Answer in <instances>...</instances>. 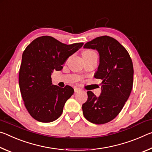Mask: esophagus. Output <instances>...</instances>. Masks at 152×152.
I'll return each mask as SVG.
<instances>
[{
  "label": "esophagus",
  "mask_w": 152,
  "mask_h": 152,
  "mask_svg": "<svg viewBox=\"0 0 152 152\" xmlns=\"http://www.w3.org/2000/svg\"><path fill=\"white\" fill-rule=\"evenodd\" d=\"M80 91H81L80 88H77V87H75V88H74V92H78Z\"/></svg>",
  "instance_id": "obj_1"
}]
</instances>
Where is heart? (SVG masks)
I'll list each match as a JSON object with an SVG mask.
<instances>
[{"label":"heart","mask_w":152,"mask_h":152,"mask_svg":"<svg viewBox=\"0 0 152 152\" xmlns=\"http://www.w3.org/2000/svg\"><path fill=\"white\" fill-rule=\"evenodd\" d=\"M94 53H96L93 51L91 50H85L83 51L82 53V55H91V54H94Z\"/></svg>","instance_id":"1"}]
</instances>
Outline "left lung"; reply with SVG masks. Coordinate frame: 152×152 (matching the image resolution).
<instances>
[{"label":"left lung","instance_id":"8db88e82","mask_svg":"<svg viewBox=\"0 0 152 152\" xmlns=\"http://www.w3.org/2000/svg\"><path fill=\"white\" fill-rule=\"evenodd\" d=\"M84 48L96 50L99 65L94 78L102 80L99 97L87 92L82 104L84 117L94 124H104L116 117L129 99L133 88V66L126 49L114 38L101 36L87 42Z\"/></svg>","mask_w":152,"mask_h":152}]
</instances>
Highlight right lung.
<instances>
[{"mask_svg": "<svg viewBox=\"0 0 152 152\" xmlns=\"http://www.w3.org/2000/svg\"><path fill=\"white\" fill-rule=\"evenodd\" d=\"M83 44L66 45L51 36H42L25 48L19 70V88L25 106L33 119L50 123L60 117L74 89L68 85L64 88L53 85L51 73L62 70L67 59Z\"/></svg>", "mask_w": 152, "mask_h": 152, "instance_id": "add662e5", "label": "right lung"}]
</instances>
